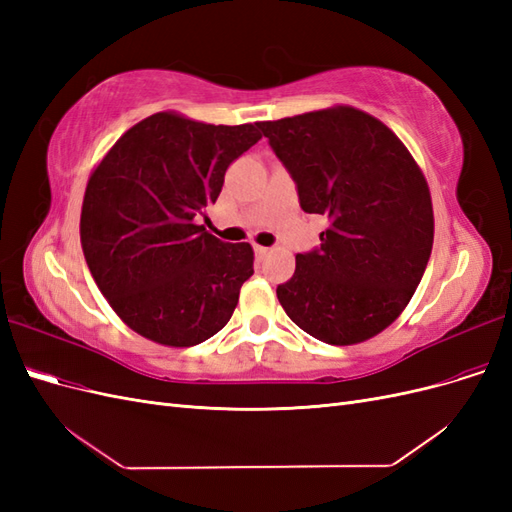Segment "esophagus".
<instances>
[{
	"instance_id": "esophagus-1",
	"label": "esophagus",
	"mask_w": 512,
	"mask_h": 512,
	"mask_svg": "<svg viewBox=\"0 0 512 512\" xmlns=\"http://www.w3.org/2000/svg\"><path fill=\"white\" fill-rule=\"evenodd\" d=\"M254 252H256V256L258 258H265V256H269V247H262V245H254Z\"/></svg>"
}]
</instances>
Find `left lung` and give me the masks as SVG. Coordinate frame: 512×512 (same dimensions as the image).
I'll list each match as a JSON object with an SVG mask.
<instances>
[{"instance_id":"left-lung-1","label":"left lung","mask_w":512,"mask_h":512,"mask_svg":"<svg viewBox=\"0 0 512 512\" xmlns=\"http://www.w3.org/2000/svg\"><path fill=\"white\" fill-rule=\"evenodd\" d=\"M258 128L297 183L301 209L329 220L318 250L297 254L277 299L324 344L378 335L404 312L431 256L433 207L421 168L382 121L352 106Z\"/></svg>"}]
</instances>
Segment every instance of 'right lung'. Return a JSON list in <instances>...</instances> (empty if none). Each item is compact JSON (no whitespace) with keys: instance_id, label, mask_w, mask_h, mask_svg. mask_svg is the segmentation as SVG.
I'll return each instance as SVG.
<instances>
[{"instance_id":"1","label":"right lung","mask_w":512,"mask_h":512,"mask_svg":"<svg viewBox=\"0 0 512 512\" xmlns=\"http://www.w3.org/2000/svg\"><path fill=\"white\" fill-rule=\"evenodd\" d=\"M262 138L258 123L211 126L156 113L123 134L87 181L81 245L115 314L162 346L188 348L230 320L254 273L250 243H224L196 215L226 168Z\"/></svg>"}]
</instances>
